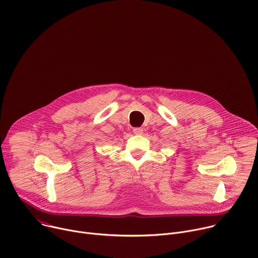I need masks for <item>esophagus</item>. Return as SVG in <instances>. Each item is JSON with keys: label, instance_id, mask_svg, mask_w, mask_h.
<instances>
[{"label": "esophagus", "instance_id": "obj_1", "mask_svg": "<svg viewBox=\"0 0 258 258\" xmlns=\"http://www.w3.org/2000/svg\"><path fill=\"white\" fill-rule=\"evenodd\" d=\"M133 133L136 135H141L143 133V128L142 127H134Z\"/></svg>", "mask_w": 258, "mask_h": 258}]
</instances>
